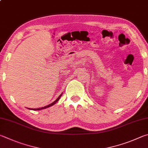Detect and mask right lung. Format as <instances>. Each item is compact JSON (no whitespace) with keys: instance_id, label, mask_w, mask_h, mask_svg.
<instances>
[{"instance_id":"add662e5","label":"right lung","mask_w":148,"mask_h":148,"mask_svg":"<svg viewBox=\"0 0 148 148\" xmlns=\"http://www.w3.org/2000/svg\"><path fill=\"white\" fill-rule=\"evenodd\" d=\"M62 94L60 95V96L57 98V99L54 101V102H53L52 103H51V104H49V105H47V106H45V107H41V108H28V109H30V110H42V109H44V108H48V107H51V106H53V105H54V104H55V103L58 101L60 99V98L61 97V96H62Z\"/></svg>"}]
</instances>
